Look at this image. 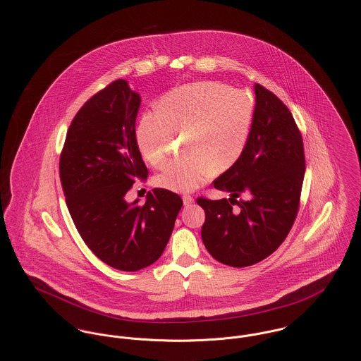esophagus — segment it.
Returning a JSON list of instances; mask_svg holds the SVG:
<instances>
[{
    "mask_svg": "<svg viewBox=\"0 0 361 361\" xmlns=\"http://www.w3.org/2000/svg\"><path fill=\"white\" fill-rule=\"evenodd\" d=\"M193 202H195L193 196H189V195H185V196H183V204H185V206H190Z\"/></svg>",
    "mask_w": 361,
    "mask_h": 361,
    "instance_id": "34e87169",
    "label": "esophagus"
}]
</instances>
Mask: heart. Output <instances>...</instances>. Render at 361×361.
Segmentation results:
<instances>
[{
  "instance_id": "obj_1",
  "label": "heart",
  "mask_w": 361,
  "mask_h": 361,
  "mask_svg": "<svg viewBox=\"0 0 361 361\" xmlns=\"http://www.w3.org/2000/svg\"><path fill=\"white\" fill-rule=\"evenodd\" d=\"M253 118L247 96L218 82H196L172 90L146 112L136 128L143 158L155 168L173 158V133H185L183 153L157 176L161 188L190 192L224 172L243 154Z\"/></svg>"
}]
</instances>
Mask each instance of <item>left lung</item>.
<instances>
[{
    "label": "left lung",
    "mask_w": 361,
    "mask_h": 361,
    "mask_svg": "<svg viewBox=\"0 0 361 361\" xmlns=\"http://www.w3.org/2000/svg\"><path fill=\"white\" fill-rule=\"evenodd\" d=\"M255 93L245 152L212 182L231 199H197L206 212L202 238L208 253L236 268L262 261L286 239L298 216L306 171L303 139L292 112L259 83Z\"/></svg>",
    "instance_id": "8db88e82"
}]
</instances>
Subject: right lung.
<instances>
[{"mask_svg": "<svg viewBox=\"0 0 361 361\" xmlns=\"http://www.w3.org/2000/svg\"><path fill=\"white\" fill-rule=\"evenodd\" d=\"M140 96L118 79L78 111L59 157V178L73 224L87 247L112 268L139 271L161 257L182 208L166 189L143 206L126 193L149 169L136 142Z\"/></svg>", "mask_w": 361, "mask_h": 361, "instance_id": "right-lung-1", "label": "right lung"}]
</instances>
